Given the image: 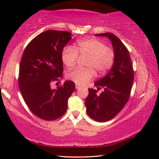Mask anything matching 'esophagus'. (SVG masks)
Masks as SVG:
<instances>
[{
    "label": "esophagus",
    "mask_w": 159,
    "mask_h": 159,
    "mask_svg": "<svg viewBox=\"0 0 159 159\" xmlns=\"http://www.w3.org/2000/svg\"><path fill=\"white\" fill-rule=\"evenodd\" d=\"M76 89H77V90H79V89L81 88V86H80V85H78V84H76Z\"/></svg>",
    "instance_id": "1"
}]
</instances>
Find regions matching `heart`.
Returning <instances> with one entry per match:
<instances>
[{
  "instance_id": "1",
  "label": "heart",
  "mask_w": 159,
  "mask_h": 159,
  "mask_svg": "<svg viewBox=\"0 0 159 159\" xmlns=\"http://www.w3.org/2000/svg\"><path fill=\"white\" fill-rule=\"evenodd\" d=\"M79 56L87 58L86 68H75L67 73V78L77 84L84 85L94 77L95 71L98 75H103L111 68L114 61V50L106 46L99 39L89 38L80 40L75 48L67 45L63 49L61 59L66 66H74Z\"/></svg>"
}]
</instances>
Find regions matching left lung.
<instances>
[{
    "mask_svg": "<svg viewBox=\"0 0 159 159\" xmlns=\"http://www.w3.org/2000/svg\"><path fill=\"white\" fill-rule=\"evenodd\" d=\"M95 35L110 39L115 54L109 72L95 82L98 90L103 88V92L98 95L96 90L88 89L85 100L88 116L93 120L104 122L114 118L127 103L134 81V71L129 51L115 34L106 32Z\"/></svg>",
    "mask_w": 159,
    "mask_h": 159,
    "instance_id": "1",
    "label": "left lung"
}]
</instances>
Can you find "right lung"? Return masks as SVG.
I'll list each match as a JSON object with an SVG mask.
<instances>
[{"label": "right lung", "mask_w": 159, "mask_h": 159, "mask_svg": "<svg viewBox=\"0 0 159 159\" xmlns=\"http://www.w3.org/2000/svg\"><path fill=\"white\" fill-rule=\"evenodd\" d=\"M66 31L47 30L30 41L21 57L19 72V88L30 110L39 118L55 120L66 111L69 98L75 90V82H60L64 66L63 49L71 38ZM58 83V82H57Z\"/></svg>", "instance_id": "obj_1"}]
</instances>
